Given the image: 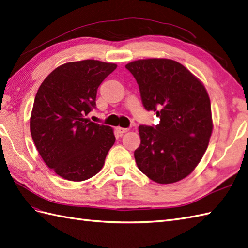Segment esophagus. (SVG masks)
<instances>
[{"instance_id":"esophagus-1","label":"esophagus","mask_w":248,"mask_h":248,"mask_svg":"<svg viewBox=\"0 0 248 248\" xmlns=\"http://www.w3.org/2000/svg\"><path fill=\"white\" fill-rule=\"evenodd\" d=\"M116 131L119 133V134H124V133H126L129 131V129H125V128H122V126H117Z\"/></svg>"}]
</instances>
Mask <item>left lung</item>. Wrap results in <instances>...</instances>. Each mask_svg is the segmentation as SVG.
Returning <instances> with one entry per match:
<instances>
[{
    "label": "left lung",
    "instance_id": "1",
    "mask_svg": "<svg viewBox=\"0 0 248 248\" xmlns=\"http://www.w3.org/2000/svg\"><path fill=\"white\" fill-rule=\"evenodd\" d=\"M143 107L160 118L155 128L139 125L138 169L160 185L186 178L202 159L213 132L211 99L201 80L180 62L145 59L126 63Z\"/></svg>",
    "mask_w": 248,
    "mask_h": 248
}]
</instances>
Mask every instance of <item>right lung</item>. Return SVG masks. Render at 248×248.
I'll return each instance as SVG.
<instances>
[{"label": "right lung", "mask_w": 248, "mask_h": 248, "mask_svg": "<svg viewBox=\"0 0 248 248\" xmlns=\"http://www.w3.org/2000/svg\"><path fill=\"white\" fill-rule=\"evenodd\" d=\"M95 60L61 65L44 79L35 95L30 133L48 168L70 181H84L103 169L115 142L111 126L86 116L95 108L97 89L116 69Z\"/></svg>", "instance_id": "1"}]
</instances>
